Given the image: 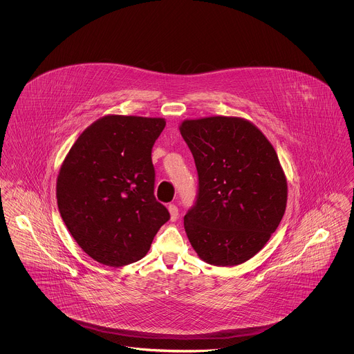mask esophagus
I'll return each mask as SVG.
<instances>
[{
    "label": "esophagus",
    "mask_w": 354,
    "mask_h": 354,
    "mask_svg": "<svg viewBox=\"0 0 354 354\" xmlns=\"http://www.w3.org/2000/svg\"><path fill=\"white\" fill-rule=\"evenodd\" d=\"M169 216H171V221H175L179 216V209L175 204H169Z\"/></svg>",
    "instance_id": "obj_1"
}]
</instances>
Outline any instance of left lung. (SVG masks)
I'll list each match as a JSON object with an SVG mask.
<instances>
[{
	"instance_id": "1",
	"label": "left lung",
	"mask_w": 354,
	"mask_h": 354,
	"mask_svg": "<svg viewBox=\"0 0 354 354\" xmlns=\"http://www.w3.org/2000/svg\"><path fill=\"white\" fill-rule=\"evenodd\" d=\"M180 134L199 176L187 237L203 261L232 267L250 260L284 216L286 175L270 140L236 117L187 119Z\"/></svg>"
}]
</instances>
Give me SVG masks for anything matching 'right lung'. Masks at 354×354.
<instances>
[{
	"instance_id": "1",
	"label": "right lung",
	"mask_w": 354,
	"mask_h": 354,
	"mask_svg": "<svg viewBox=\"0 0 354 354\" xmlns=\"http://www.w3.org/2000/svg\"><path fill=\"white\" fill-rule=\"evenodd\" d=\"M163 118L106 115L70 149L57 179L68 232L95 261L123 267L146 256L169 219L153 195L152 146Z\"/></svg>"
}]
</instances>
